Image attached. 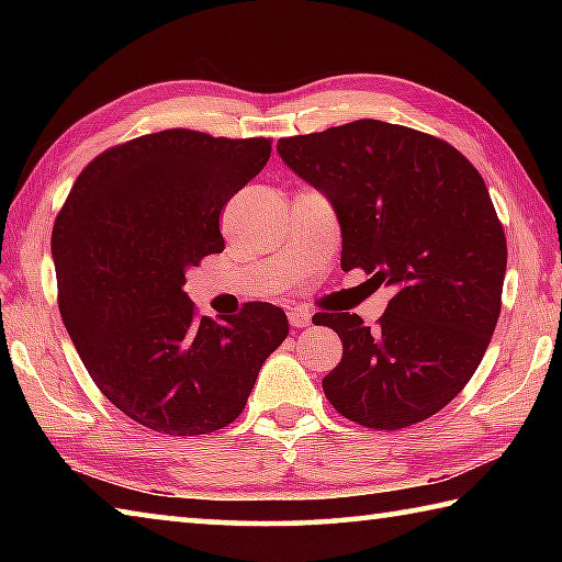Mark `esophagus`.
Segmentation results:
<instances>
[{"instance_id": "esophagus-1", "label": "esophagus", "mask_w": 562, "mask_h": 562, "mask_svg": "<svg viewBox=\"0 0 562 562\" xmlns=\"http://www.w3.org/2000/svg\"><path fill=\"white\" fill-rule=\"evenodd\" d=\"M288 319H290V325L294 329H302V327L312 325V315L307 310H292V312H288Z\"/></svg>"}]
</instances>
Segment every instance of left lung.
<instances>
[{
    "mask_svg": "<svg viewBox=\"0 0 562 562\" xmlns=\"http://www.w3.org/2000/svg\"><path fill=\"white\" fill-rule=\"evenodd\" d=\"M278 150L335 205L341 270L394 288L376 327L349 312L317 319L345 347L322 379L329 404L379 431L441 412L501 315L508 247L481 173L446 140L374 119L280 138Z\"/></svg>",
    "mask_w": 562,
    "mask_h": 562,
    "instance_id": "1",
    "label": "left lung"
}]
</instances>
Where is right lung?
I'll return each mask as SVG.
<instances>
[{
    "instance_id": "obj_1",
    "label": "right lung",
    "mask_w": 562,
    "mask_h": 562,
    "mask_svg": "<svg viewBox=\"0 0 562 562\" xmlns=\"http://www.w3.org/2000/svg\"><path fill=\"white\" fill-rule=\"evenodd\" d=\"M270 138L168 128L103 150L56 215L59 312L93 384L170 436L213 434L243 414L290 325L270 302L198 317L186 270L223 252L221 213L270 160Z\"/></svg>"
}]
</instances>
